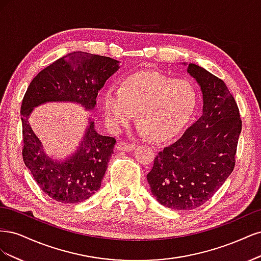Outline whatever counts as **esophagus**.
I'll return each mask as SVG.
<instances>
[{"label":"esophagus","mask_w":261,"mask_h":261,"mask_svg":"<svg viewBox=\"0 0 261 261\" xmlns=\"http://www.w3.org/2000/svg\"><path fill=\"white\" fill-rule=\"evenodd\" d=\"M116 149L121 150V151H133V150L135 149V145L126 144V143H123V141H121V143L116 144Z\"/></svg>","instance_id":"34e87169"}]
</instances>
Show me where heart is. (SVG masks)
I'll return each mask as SVG.
<instances>
[{
    "instance_id": "obj_1",
    "label": "heart",
    "mask_w": 261,
    "mask_h": 261,
    "mask_svg": "<svg viewBox=\"0 0 261 261\" xmlns=\"http://www.w3.org/2000/svg\"><path fill=\"white\" fill-rule=\"evenodd\" d=\"M197 103L194 86L153 70L133 74L120 89L111 87L101 96L106 122L113 129L128 124L137 112V133L156 141L169 140L184 128Z\"/></svg>"
}]
</instances>
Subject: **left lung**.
Wrapping results in <instances>:
<instances>
[{"mask_svg":"<svg viewBox=\"0 0 261 261\" xmlns=\"http://www.w3.org/2000/svg\"><path fill=\"white\" fill-rule=\"evenodd\" d=\"M181 64L200 87L202 113L156 154L147 180L162 206L192 210L209 200L232 173L242 121L223 81L193 63Z\"/></svg>","mask_w":261,"mask_h":261,"instance_id":"obj_1","label":"left lung"}]
</instances>
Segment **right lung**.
Listing matches in <instances>:
<instances>
[{"instance_id":"obj_1","label":"right lung","mask_w":261,"mask_h":261,"mask_svg":"<svg viewBox=\"0 0 261 261\" xmlns=\"http://www.w3.org/2000/svg\"><path fill=\"white\" fill-rule=\"evenodd\" d=\"M120 61L83 51L66 54L42 69L28 86L21 103L22 159L41 191L63 203L88 199L101 187L115 138L100 135L87 115L80 144L64 159L46 151L31 128L29 116L45 103H76L93 112L98 91L120 69Z\"/></svg>"}]
</instances>
